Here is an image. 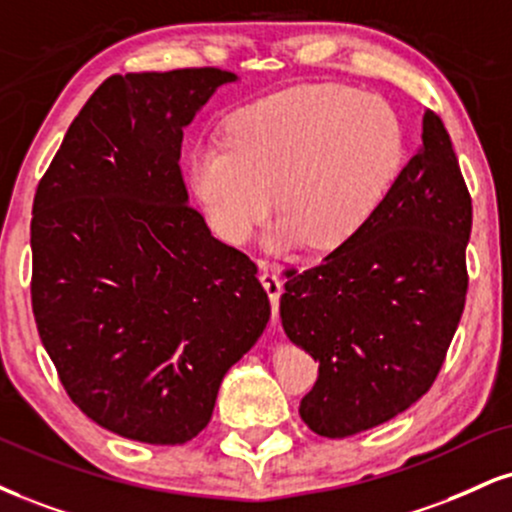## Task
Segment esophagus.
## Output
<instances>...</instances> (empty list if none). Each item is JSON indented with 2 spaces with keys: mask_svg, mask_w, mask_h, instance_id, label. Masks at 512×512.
<instances>
[{
  "mask_svg": "<svg viewBox=\"0 0 512 512\" xmlns=\"http://www.w3.org/2000/svg\"><path fill=\"white\" fill-rule=\"evenodd\" d=\"M260 281H262L264 291H267V295H269V300H272V317L276 322V317H279V298L283 293V283H281L279 269H276L274 264L262 262L260 264Z\"/></svg>",
  "mask_w": 512,
  "mask_h": 512,
  "instance_id": "34e87169",
  "label": "esophagus"
}]
</instances>
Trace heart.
Segmentation results:
<instances>
[{"mask_svg": "<svg viewBox=\"0 0 512 512\" xmlns=\"http://www.w3.org/2000/svg\"><path fill=\"white\" fill-rule=\"evenodd\" d=\"M403 155L389 102L346 85H300L233 116L224 143L190 157V188L233 245L248 243L276 193L286 217L274 243L336 250L384 205Z\"/></svg>", "mask_w": 512, "mask_h": 512, "instance_id": "1", "label": "heart"}]
</instances>
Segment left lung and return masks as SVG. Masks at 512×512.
<instances>
[{"label":"left lung","instance_id":"left-lung-1","mask_svg":"<svg viewBox=\"0 0 512 512\" xmlns=\"http://www.w3.org/2000/svg\"><path fill=\"white\" fill-rule=\"evenodd\" d=\"M472 197L432 109L422 145L353 240L288 269L281 324L319 362L300 417L326 439L393 420L432 389L467 295Z\"/></svg>","mask_w":512,"mask_h":512}]
</instances>
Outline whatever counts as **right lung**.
I'll list each match as a JSON object with an SVG mask.
<instances>
[{
    "label": "right lung",
    "instance_id": "1",
    "mask_svg": "<svg viewBox=\"0 0 512 512\" xmlns=\"http://www.w3.org/2000/svg\"><path fill=\"white\" fill-rule=\"evenodd\" d=\"M221 69L112 76L40 178L30 300L66 393L123 439L178 446L272 315L257 264L188 205L183 128Z\"/></svg>",
    "mask_w": 512,
    "mask_h": 512
}]
</instances>
